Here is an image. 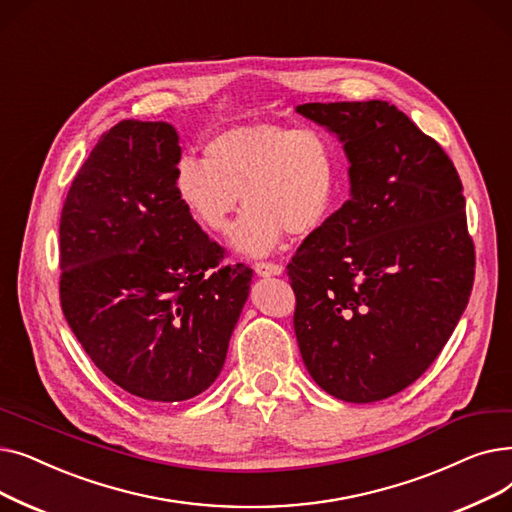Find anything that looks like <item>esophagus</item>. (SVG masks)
I'll list each match as a JSON object with an SVG mask.
<instances>
[{
  "label": "esophagus",
  "mask_w": 512,
  "mask_h": 512,
  "mask_svg": "<svg viewBox=\"0 0 512 512\" xmlns=\"http://www.w3.org/2000/svg\"><path fill=\"white\" fill-rule=\"evenodd\" d=\"M254 271L260 277H277V275L283 273V266L277 264V262H256L254 264Z\"/></svg>",
  "instance_id": "obj_1"
}]
</instances>
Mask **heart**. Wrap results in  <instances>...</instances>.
<instances>
[{
	"mask_svg": "<svg viewBox=\"0 0 512 512\" xmlns=\"http://www.w3.org/2000/svg\"><path fill=\"white\" fill-rule=\"evenodd\" d=\"M204 152L179 160L177 198L212 235H227L239 204L248 206L233 235L243 254L271 252L285 231L312 235L335 210L342 152L327 129L235 125L212 135Z\"/></svg>",
	"mask_w": 512,
	"mask_h": 512,
	"instance_id": "obj_1",
	"label": "heart"
}]
</instances>
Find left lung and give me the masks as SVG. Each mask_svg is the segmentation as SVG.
<instances>
[{
  "label": "left lung",
  "mask_w": 512,
  "mask_h": 512,
  "mask_svg": "<svg viewBox=\"0 0 512 512\" xmlns=\"http://www.w3.org/2000/svg\"><path fill=\"white\" fill-rule=\"evenodd\" d=\"M344 143L350 200L287 264L294 329L310 377L369 404L415 383L467 308L475 246L465 196L442 145L396 106L296 108Z\"/></svg>",
  "instance_id": "1"
}]
</instances>
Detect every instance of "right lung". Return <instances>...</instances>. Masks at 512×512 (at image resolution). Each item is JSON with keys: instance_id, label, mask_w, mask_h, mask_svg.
I'll return each instance as SVG.
<instances>
[{"instance_id": "right-lung-1", "label": "right lung", "mask_w": 512, "mask_h": 512, "mask_svg": "<svg viewBox=\"0 0 512 512\" xmlns=\"http://www.w3.org/2000/svg\"><path fill=\"white\" fill-rule=\"evenodd\" d=\"M179 160L173 125L123 120L79 168L60 216L66 323L112 383L156 404L214 383L252 283L181 206Z\"/></svg>"}]
</instances>
